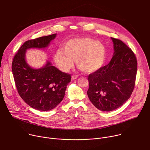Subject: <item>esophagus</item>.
Here are the masks:
<instances>
[{
  "label": "esophagus",
  "mask_w": 150,
  "mask_h": 150,
  "mask_svg": "<svg viewBox=\"0 0 150 150\" xmlns=\"http://www.w3.org/2000/svg\"><path fill=\"white\" fill-rule=\"evenodd\" d=\"M77 78H78V76H76V75H73V76H72V77H71V80H72V81H74V80L77 79Z\"/></svg>",
  "instance_id": "1"
}]
</instances>
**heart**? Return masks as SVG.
Returning <instances> with one entry per match:
<instances>
[{
	"label": "heart",
	"mask_w": 150,
	"mask_h": 150,
	"mask_svg": "<svg viewBox=\"0 0 150 150\" xmlns=\"http://www.w3.org/2000/svg\"><path fill=\"white\" fill-rule=\"evenodd\" d=\"M62 50L56 51L54 61L64 72L69 71L75 60L83 72L94 73L103 66L106 57V49L102 42L88 37L71 39L63 45Z\"/></svg>",
	"instance_id": "1"
}]
</instances>
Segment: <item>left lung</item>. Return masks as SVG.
<instances>
[{"label": "left lung", "instance_id": "obj_1", "mask_svg": "<svg viewBox=\"0 0 150 150\" xmlns=\"http://www.w3.org/2000/svg\"><path fill=\"white\" fill-rule=\"evenodd\" d=\"M114 53L110 62L88 76L90 100L98 109L110 112L129 99L135 85L137 60L123 41L111 37Z\"/></svg>", "mask_w": 150, "mask_h": 150}]
</instances>
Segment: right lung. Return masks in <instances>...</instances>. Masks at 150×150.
<instances>
[{
  "label": "right lung",
  "instance_id": "add662e5",
  "mask_svg": "<svg viewBox=\"0 0 150 150\" xmlns=\"http://www.w3.org/2000/svg\"><path fill=\"white\" fill-rule=\"evenodd\" d=\"M56 36L53 34L26 41L13 57L12 70L18 93L32 108L47 112L54 108L65 96L70 74L52 66L50 62L40 69L30 67L25 61V52L31 48H45Z\"/></svg>",
  "mask_w": 150,
  "mask_h": 150
}]
</instances>
